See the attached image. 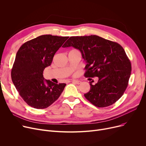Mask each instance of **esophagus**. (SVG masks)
Listing matches in <instances>:
<instances>
[{
  "label": "esophagus",
  "mask_w": 146,
  "mask_h": 146,
  "mask_svg": "<svg viewBox=\"0 0 146 146\" xmlns=\"http://www.w3.org/2000/svg\"><path fill=\"white\" fill-rule=\"evenodd\" d=\"M73 83H74L76 84H77V85H79V84L81 83V82L79 80H73L72 81Z\"/></svg>",
  "instance_id": "esophagus-1"
}]
</instances>
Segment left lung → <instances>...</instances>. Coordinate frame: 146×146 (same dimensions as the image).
I'll use <instances>...</instances> for the list:
<instances>
[{
  "instance_id": "left-lung-1",
  "label": "left lung",
  "mask_w": 146,
  "mask_h": 146,
  "mask_svg": "<svg viewBox=\"0 0 146 146\" xmlns=\"http://www.w3.org/2000/svg\"><path fill=\"white\" fill-rule=\"evenodd\" d=\"M73 47L86 61L85 76L98 77L95 85L84 95L94 105L104 108L123 95L131 72V64L122 46L97 35L71 36L63 47Z\"/></svg>"
}]
</instances>
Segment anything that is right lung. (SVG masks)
<instances>
[{
    "label": "right lung",
    "instance_id": "1",
    "mask_svg": "<svg viewBox=\"0 0 146 146\" xmlns=\"http://www.w3.org/2000/svg\"><path fill=\"white\" fill-rule=\"evenodd\" d=\"M68 38L43 35L23 44L18 50L11 71L12 80L30 106L47 108L63 92L66 84L45 80L43 71L51 65L55 53Z\"/></svg>",
    "mask_w": 146,
    "mask_h": 146
}]
</instances>
